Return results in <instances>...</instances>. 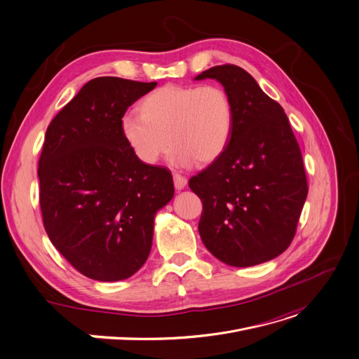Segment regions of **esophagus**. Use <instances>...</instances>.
Returning a JSON list of instances; mask_svg holds the SVG:
<instances>
[{
	"label": "esophagus",
	"instance_id": "1",
	"mask_svg": "<svg viewBox=\"0 0 359 359\" xmlns=\"http://www.w3.org/2000/svg\"><path fill=\"white\" fill-rule=\"evenodd\" d=\"M173 183H175V187L177 190H182L187 184V179L184 176L179 175V173H173Z\"/></svg>",
	"mask_w": 359,
	"mask_h": 359
}]
</instances>
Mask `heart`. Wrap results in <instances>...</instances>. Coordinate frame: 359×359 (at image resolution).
Returning <instances> with one entry per match:
<instances>
[{"label": "heart", "instance_id": "1", "mask_svg": "<svg viewBox=\"0 0 359 359\" xmlns=\"http://www.w3.org/2000/svg\"><path fill=\"white\" fill-rule=\"evenodd\" d=\"M232 127V102L216 84H168L144 97L140 113L121 118L123 137L140 161L154 165L170 144V160L180 168L219 158Z\"/></svg>", "mask_w": 359, "mask_h": 359}]
</instances>
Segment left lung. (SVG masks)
<instances>
[{
  "label": "left lung",
  "instance_id": "1",
  "mask_svg": "<svg viewBox=\"0 0 359 359\" xmlns=\"http://www.w3.org/2000/svg\"><path fill=\"white\" fill-rule=\"evenodd\" d=\"M203 79L224 87L233 127L223 154L189 180L203 205L199 233L226 265L264 264L295 238L308 196L302 153L280 104L248 72L223 64L196 77Z\"/></svg>",
  "mask_w": 359,
  "mask_h": 359
}]
</instances>
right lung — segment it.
Returning <instances> with one entry per match:
<instances>
[{
    "label": "right lung",
    "mask_w": 359,
    "mask_h": 359,
    "mask_svg": "<svg viewBox=\"0 0 359 359\" xmlns=\"http://www.w3.org/2000/svg\"><path fill=\"white\" fill-rule=\"evenodd\" d=\"M156 84L93 79L47 127L37 172L44 229L94 280H121L144 265L154 215L173 198L172 173L140 161L121 133L127 109Z\"/></svg>",
    "instance_id": "obj_1"
}]
</instances>
